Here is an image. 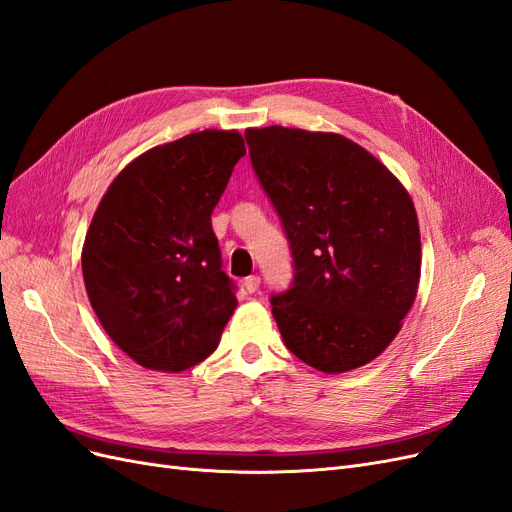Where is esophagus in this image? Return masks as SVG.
I'll list each match as a JSON object with an SVG mask.
<instances>
[{
  "mask_svg": "<svg viewBox=\"0 0 512 512\" xmlns=\"http://www.w3.org/2000/svg\"><path fill=\"white\" fill-rule=\"evenodd\" d=\"M243 286H245V290L247 292H256L258 288H260V277L258 275H250V277H245V282H243Z\"/></svg>",
  "mask_w": 512,
  "mask_h": 512,
  "instance_id": "1",
  "label": "esophagus"
}]
</instances>
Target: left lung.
Here are the masks:
<instances>
[{
	"label": "left lung",
	"mask_w": 512,
	"mask_h": 512,
	"mask_svg": "<svg viewBox=\"0 0 512 512\" xmlns=\"http://www.w3.org/2000/svg\"><path fill=\"white\" fill-rule=\"evenodd\" d=\"M245 138L294 260L292 288L271 297L284 344L322 374L371 363L401 331L421 282L408 190L342 134L269 126Z\"/></svg>",
	"instance_id": "1"
}]
</instances>
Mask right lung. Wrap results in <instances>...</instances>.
Here are the masks:
<instances>
[{
  "instance_id": "1",
  "label": "right lung",
  "mask_w": 512,
  "mask_h": 512,
  "mask_svg": "<svg viewBox=\"0 0 512 512\" xmlns=\"http://www.w3.org/2000/svg\"><path fill=\"white\" fill-rule=\"evenodd\" d=\"M245 156L237 130H203L134 158L87 228L91 307L134 363L179 374L218 348L237 307L211 213Z\"/></svg>"
}]
</instances>
